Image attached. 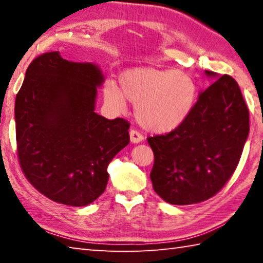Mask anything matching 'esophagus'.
<instances>
[{"label":"esophagus","instance_id":"1","mask_svg":"<svg viewBox=\"0 0 263 263\" xmlns=\"http://www.w3.org/2000/svg\"><path fill=\"white\" fill-rule=\"evenodd\" d=\"M142 139H144V138H142L139 132H137L136 130L130 131V140L132 144H139V142L142 141Z\"/></svg>","mask_w":263,"mask_h":263}]
</instances>
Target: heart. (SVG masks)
Returning a JSON list of instances; mask_svg holds the SVG:
<instances>
[{"label":"heart","instance_id":"b5f03b06","mask_svg":"<svg viewBox=\"0 0 263 263\" xmlns=\"http://www.w3.org/2000/svg\"><path fill=\"white\" fill-rule=\"evenodd\" d=\"M119 84L121 88L112 81L105 82V103L121 114L126 109V100L130 101L137 122L154 133L174 131L195 104L196 86L182 70L136 67L119 75Z\"/></svg>","mask_w":263,"mask_h":263}]
</instances>
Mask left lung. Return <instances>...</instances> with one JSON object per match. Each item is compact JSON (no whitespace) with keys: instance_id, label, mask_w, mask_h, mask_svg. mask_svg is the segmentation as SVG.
Masks as SVG:
<instances>
[{"instance_id":"obj_1","label":"left lung","mask_w":263,"mask_h":263,"mask_svg":"<svg viewBox=\"0 0 263 263\" xmlns=\"http://www.w3.org/2000/svg\"><path fill=\"white\" fill-rule=\"evenodd\" d=\"M201 91L188 118L174 131L149 137L153 189L164 202L188 205L216 195L237 168L249 133L247 105L237 81L219 77Z\"/></svg>"}]
</instances>
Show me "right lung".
<instances>
[{
    "instance_id": "right-lung-1",
    "label": "right lung",
    "mask_w": 263,
    "mask_h": 263,
    "mask_svg": "<svg viewBox=\"0 0 263 263\" xmlns=\"http://www.w3.org/2000/svg\"><path fill=\"white\" fill-rule=\"evenodd\" d=\"M104 75L94 62L39 55L16 96L17 151L26 179L52 201L88 205L104 193L108 166L130 142L128 123L95 112Z\"/></svg>"
}]
</instances>
